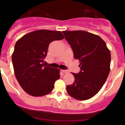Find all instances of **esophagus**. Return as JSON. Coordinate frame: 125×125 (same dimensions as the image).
I'll return each mask as SVG.
<instances>
[{
	"mask_svg": "<svg viewBox=\"0 0 125 125\" xmlns=\"http://www.w3.org/2000/svg\"><path fill=\"white\" fill-rule=\"evenodd\" d=\"M62 71L63 72V73H65V74H67V73H68V70H62Z\"/></svg>",
	"mask_w": 125,
	"mask_h": 125,
	"instance_id": "obj_1",
	"label": "esophagus"
}]
</instances>
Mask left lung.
<instances>
[{
    "label": "left lung",
    "mask_w": 125,
    "mask_h": 125,
    "mask_svg": "<svg viewBox=\"0 0 125 125\" xmlns=\"http://www.w3.org/2000/svg\"><path fill=\"white\" fill-rule=\"evenodd\" d=\"M75 59L79 60L80 71L72 73L74 83L66 86L70 96L85 100L96 95L110 72L111 52L106 43L97 35L85 31H63Z\"/></svg>",
    "instance_id": "8db88e82"
}]
</instances>
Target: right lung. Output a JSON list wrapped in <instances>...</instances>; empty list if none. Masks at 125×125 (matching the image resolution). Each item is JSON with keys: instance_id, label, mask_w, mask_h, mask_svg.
<instances>
[{"instance_id": "obj_1", "label": "right lung", "mask_w": 125, "mask_h": 125, "mask_svg": "<svg viewBox=\"0 0 125 125\" xmlns=\"http://www.w3.org/2000/svg\"><path fill=\"white\" fill-rule=\"evenodd\" d=\"M63 39L60 31L40 30L24 35L16 42L12 54L14 71L26 93L41 97L52 91L55 82L60 79V70L44 65V59L50 43Z\"/></svg>"}]
</instances>
